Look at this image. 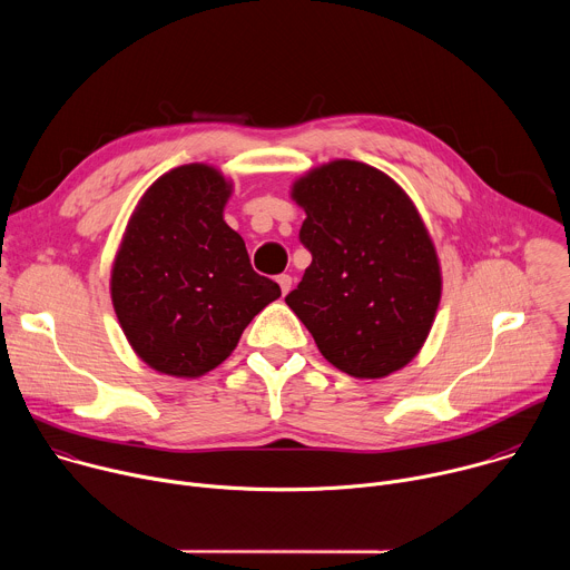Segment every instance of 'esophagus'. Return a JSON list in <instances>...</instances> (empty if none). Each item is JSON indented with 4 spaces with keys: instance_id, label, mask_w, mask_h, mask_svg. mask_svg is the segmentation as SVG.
Returning <instances> with one entry per match:
<instances>
[{
    "instance_id": "34e87169",
    "label": "esophagus",
    "mask_w": 570,
    "mask_h": 570,
    "mask_svg": "<svg viewBox=\"0 0 570 570\" xmlns=\"http://www.w3.org/2000/svg\"><path fill=\"white\" fill-rule=\"evenodd\" d=\"M277 284H279L282 293L286 295V293L291 291V286H293V277H291V275H279V277H277Z\"/></svg>"
}]
</instances>
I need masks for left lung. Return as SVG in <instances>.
Segmentation results:
<instances>
[{"instance_id": "left-lung-1", "label": "left lung", "mask_w": 570, "mask_h": 570, "mask_svg": "<svg viewBox=\"0 0 570 570\" xmlns=\"http://www.w3.org/2000/svg\"><path fill=\"white\" fill-rule=\"evenodd\" d=\"M311 266L286 304L320 354L356 379H383L422 350L442 295L429 229L390 176L334 159L291 191Z\"/></svg>"}]
</instances>
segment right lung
<instances>
[{
  "label": "right lung",
  "instance_id": "obj_1",
  "mask_svg": "<svg viewBox=\"0 0 570 570\" xmlns=\"http://www.w3.org/2000/svg\"><path fill=\"white\" fill-rule=\"evenodd\" d=\"M229 194L214 167L185 165L157 178L128 220L112 264V306L135 354L161 374L214 370L282 295L223 220Z\"/></svg>",
  "mask_w": 570,
  "mask_h": 570
}]
</instances>
